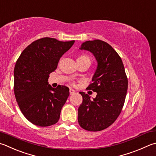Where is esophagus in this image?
I'll use <instances>...</instances> for the list:
<instances>
[{"mask_svg":"<svg viewBox=\"0 0 156 156\" xmlns=\"http://www.w3.org/2000/svg\"><path fill=\"white\" fill-rule=\"evenodd\" d=\"M69 92H70V94L72 95V94H73L75 93V91L74 90H73V89H70L69 90Z\"/></svg>","mask_w":156,"mask_h":156,"instance_id":"esophagus-1","label":"esophagus"}]
</instances>
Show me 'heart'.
Returning a JSON list of instances; mask_svg holds the SVG:
<instances>
[{
	"label": "heart",
	"instance_id": "heart-1",
	"mask_svg": "<svg viewBox=\"0 0 156 156\" xmlns=\"http://www.w3.org/2000/svg\"><path fill=\"white\" fill-rule=\"evenodd\" d=\"M81 61H89L90 62H91L90 58L86 55H81L80 56L78 57V58L77 59V62H81Z\"/></svg>",
	"mask_w": 156,
	"mask_h": 156
}]
</instances>
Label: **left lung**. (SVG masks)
Instances as JSON below:
<instances>
[{"label":"left lung","instance_id":"obj_1","mask_svg":"<svg viewBox=\"0 0 156 156\" xmlns=\"http://www.w3.org/2000/svg\"><path fill=\"white\" fill-rule=\"evenodd\" d=\"M81 50L90 51L98 63L87 89L97 93L96 98L83 92V102L78 108V122L88 131H101L115 121L121 113L128 90V78L122 60L109 44L101 40L87 41Z\"/></svg>","mask_w":156,"mask_h":156}]
</instances>
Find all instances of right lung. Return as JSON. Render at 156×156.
<instances>
[{
    "label": "right lung",
    "instance_id": "add662e5",
    "mask_svg": "<svg viewBox=\"0 0 156 156\" xmlns=\"http://www.w3.org/2000/svg\"><path fill=\"white\" fill-rule=\"evenodd\" d=\"M74 43L42 38L30 44L17 59L13 71L14 94L22 113L32 124L46 127L59 120L69 88L60 85L52 87L48 79Z\"/></svg>",
    "mask_w": 156,
    "mask_h": 156
}]
</instances>
